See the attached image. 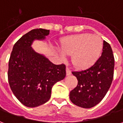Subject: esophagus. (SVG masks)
<instances>
[{
    "label": "esophagus",
    "mask_w": 123,
    "mask_h": 123,
    "mask_svg": "<svg viewBox=\"0 0 123 123\" xmlns=\"http://www.w3.org/2000/svg\"><path fill=\"white\" fill-rule=\"evenodd\" d=\"M66 73H67V76H70V75L71 74V71H70V70L68 68H67V69H66Z\"/></svg>",
    "instance_id": "obj_1"
}]
</instances>
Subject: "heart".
I'll return each instance as SVG.
<instances>
[{"mask_svg": "<svg viewBox=\"0 0 123 123\" xmlns=\"http://www.w3.org/2000/svg\"><path fill=\"white\" fill-rule=\"evenodd\" d=\"M103 49L102 40L98 35L82 33L64 39L59 55L62 59L72 55V62L78 68H86L95 63Z\"/></svg>", "mask_w": 123, "mask_h": 123, "instance_id": "obj_1", "label": "heart"}]
</instances>
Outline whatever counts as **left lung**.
<instances>
[{"label": "left lung", "mask_w": 123, "mask_h": 123, "mask_svg": "<svg viewBox=\"0 0 123 123\" xmlns=\"http://www.w3.org/2000/svg\"><path fill=\"white\" fill-rule=\"evenodd\" d=\"M114 59L111 46L103 41L101 56L94 64L80 71L72 72L78 85L70 92V99L74 105L89 109L105 97L113 79Z\"/></svg>", "instance_id": "1"}]
</instances>
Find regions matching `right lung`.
Instances as JSON below:
<instances>
[{"instance_id": "obj_1", "label": "right lung", "mask_w": 123, "mask_h": 123, "mask_svg": "<svg viewBox=\"0 0 123 123\" xmlns=\"http://www.w3.org/2000/svg\"><path fill=\"white\" fill-rule=\"evenodd\" d=\"M49 30L35 29L15 43L8 62V78L13 93L24 105L35 107L49 100L53 86L66 76V67L56 65L36 52L35 40L45 39Z\"/></svg>"}]
</instances>
